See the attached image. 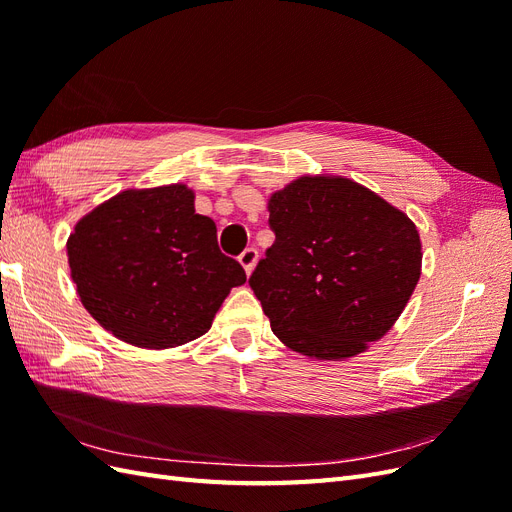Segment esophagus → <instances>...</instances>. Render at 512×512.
I'll return each mask as SVG.
<instances>
[{"mask_svg":"<svg viewBox=\"0 0 512 512\" xmlns=\"http://www.w3.org/2000/svg\"><path fill=\"white\" fill-rule=\"evenodd\" d=\"M239 262H241V267L245 269V273L252 275L256 262H258V250H256V247H247V250H243V254L239 256Z\"/></svg>","mask_w":512,"mask_h":512,"instance_id":"obj_1","label":"esophagus"}]
</instances>
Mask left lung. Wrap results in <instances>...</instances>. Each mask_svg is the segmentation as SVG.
<instances>
[{
    "label": "left lung",
    "mask_w": 512,
    "mask_h": 512,
    "mask_svg": "<svg viewBox=\"0 0 512 512\" xmlns=\"http://www.w3.org/2000/svg\"><path fill=\"white\" fill-rule=\"evenodd\" d=\"M267 209L275 241L250 286L280 342L342 361L389 333L421 277L423 245L408 215L339 175L294 179Z\"/></svg>",
    "instance_id": "left-lung-1"
}]
</instances>
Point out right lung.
<instances>
[{"label":"right lung","instance_id":"obj_1","mask_svg":"<svg viewBox=\"0 0 512 512\" xmlns=\"http://www.w3.org/2000/svg\"><path fill=\"white\" fill-rule=\"evenodd\" d=\"M68 265L81 303L108 333L138 348L192 342L235 286L237 260L218 247V228L194 209L185 183L123 190L76 222Z\"/></svg>","mask_w":512,"mask_h":512}]
</instances>
